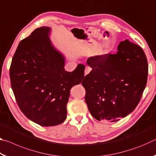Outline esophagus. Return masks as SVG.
I'll use <instances>...</instances> for the list:
<instances>
[{"label": "esophagus", "instance_id": "esophagus-1", "mask_svg": "<svg viewBox=\"0 0 156 156\" xmlns=\"http://www.w3.org/2000/svg\"><path fill=\"white\" fill-rule=\"evenodd\" d=\"M91 71V68L89 67H85V69H84V75H87L89 74V73Z\"/></svg>", "mask_w": 156, "mask_h": 156}]
</instances>
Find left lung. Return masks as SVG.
<instances>
[{"label":"left lung","instance_id":"1","mask_svg":"<svg viewBox=\"0 0 156 156\" xmlns=\"http://www.w3.org/2000/svg\"><path fill=\"white\" fill-rule=\"evenodd\" d=\"M87 62L92 70L82 84L92 116L116 122L133 112L147 81V59L141 47L126 39L115 54L91 56Z\"/></svg>","mask_w":156,"mask_h":156}]
</instances>
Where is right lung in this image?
Listing matches in <instances>:
<instances>
[{"label":"right lung","instance_id":"obj_1","mask_svg":"<svg viewBox=\"0 0 156 156\" xmlns=\"http://www.w3.org/2000/svg\"><path fill=\"white\" fill-rule=\"evenodd\" d=\"M51 28L41 27L20 42L9 70L12 89L25 116L43 126L61 124L72 87L82 83L85 66L65 69V57L50 41Z\"/></svg>","mask_w":156,"mask_h":156}]
</instances>
